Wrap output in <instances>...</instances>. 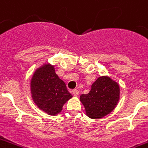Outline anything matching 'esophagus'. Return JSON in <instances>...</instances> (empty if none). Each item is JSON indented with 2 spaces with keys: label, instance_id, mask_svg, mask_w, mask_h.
<instances>
[{
  "label": "esophagus",
  "instance_id": "esophagus-1",
  "mask_svg": "<svg viewBox=\"0 0 148 148\" xmlns=\"http://www.w3.org/2000/svg\"><path fill=\"white\" fill-rule=\"evenodd\" d=\"M72 94H73L74 96H77L78 95V94H79V92H78V90H77L74 89V90H72Z\"/></svg>",
  "mask_w": 148,
  "mask_h": 148
}]
</instances>
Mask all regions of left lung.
<instances>
[{
	"mask_svg": "<svg viewBox=\"0 0 148 148\" xmlns=\"http://www.w3.org/2000/svg\"><path fill=\"white\" fill-rule=\"evenodd\" d=\"M120 89L116 82L107 76L97 78L88 94L80 96L86 115L98 119L110 114L115 108L119 100Z\"/></svg>",
	"mask_w": 148,
	"mask_h": 148,
	"instance_id": "8db88e82",
	"label": "left lung"
}]
</instances>
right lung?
I'll return each instance as SVG.
<instances>
[{
	"label": "right lung",
	"instance_id": "1",
	"mask_svg": "<svg viewBox=\"0 0 148 148\" xmlns=\"http://www.w3.org/2000/svg\"><path fill=\"white\" fill-rule=\"evenodd\" d=\"M34 102L41 110L50 115L59 114L72 95L55 73L54 66L45 64L35 71L30 83Z\"/></svg>",
	"mask_w": 148,
	"mask_h": 148
}]
</instances>
